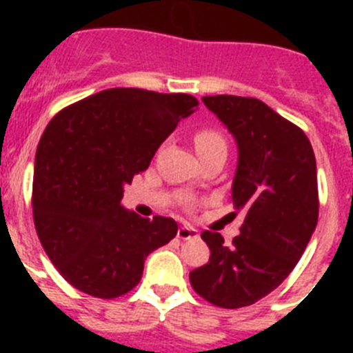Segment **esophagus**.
<instances>
[{
  "instance_id": "obj_1",
  "label": "esophagus",
  "mask_w": 353,
  "mask_h": 353,
  "mask_svg": "<svg viewBox=\"0 0 353 353\" xmlns=\"http://www.w3.org/2000/svg\"><path fill=\"white\" fill-rule=\"evenodd\" d=\"M177 238L179 240H194V238H198V231L190 225H181L177 229Z\"/></svg>"
}]
</instances>
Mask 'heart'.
Listing matches in <instances>:
<instances>
[{
	"label": "heart",
	"mask_w": 353,
	"mask_h": 353,
	"mask_svg": "<svg viewBox=\"0 0 353 353\" xmlns=\"http://www.w3.org/2000/svg\"><path fill=\"white\" fill-rule=\"evenodd\" d=\"M194 146L199 157L214 154V152H227V141L223 133L210 126L199 128L198 132L194 133Z\"/></svg>",
	"instance_id": "1"
}]
</instances>
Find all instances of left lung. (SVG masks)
Instances as JSON below:
<instances>
[{
  "label": "left lung",
  "instance_id": "8db88e82",
  "mask_svg": "<svg viewBox=\"0 0 353 353\" xmlns=\"http://www.w3.org/2000/svg\"><path fill=\"white\" fill-rule=\"evenodd\" d=\"M201 101L236 137L232 201L245 218L231 245L220 232H201L210 258L188 279L201 299L236 310L276 290L306 251L319 218L317 163L306 133L262 101L236 95Z\"/></svg>",
  "mask_w": 353,
  "mask_h": 353
}]
</instances>
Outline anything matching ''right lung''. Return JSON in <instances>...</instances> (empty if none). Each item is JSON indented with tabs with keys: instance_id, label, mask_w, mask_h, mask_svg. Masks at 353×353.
<instances>
[{
	"instance_id": "1",
	"label": "right lung",
	"mask_w": 353,
	"mask_h": 353,
	"mask_svg": "<svg viewBox=\"0 0 353 353\" xmlns=\"http://www.w3.org/2000/svg\"><path fill=\"white\" fill-rule=\"evenodd\" d=\"M198 104L187 93L112 88L47 124L36 150L32 218L43 251L73 288L108 301L126 295L150 252L177 234L172 218H141L121 199Z\"/></svg>"
}]
</instances>
